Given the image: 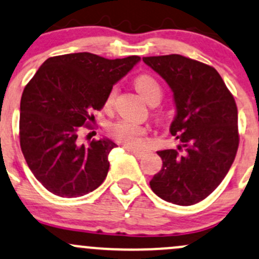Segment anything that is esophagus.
<instances>
[{
	"label": "esophagus",
	"instance_id": "esophagus-1",
	"mask_svg": "<svg viewBox=\"0 0 259 259\" xmlns=\"http://www.w3.org/2000/svg\"><path fill=\"white\" fill-rule=\"evenodd\" d=\"M125 149L127 150L129 152L134 153L135 156H138V157H143V156L146 153L145 150H141V149H136V147H130V146H125Z\"/></svg>",
	"mask_w": 259,
	"mask_h": 259
}]
</instances>
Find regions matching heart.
Segmentation results:
<instances>
[{
  "mask_svg": "<svg viewBox=\"0 0 259 259\" xmlns=\"http://www.w3.org/2000/svg\"><path fill=\"white\" fill-rule=\"evenodd\" d=\"M135 87L139 91L143 98L149 104L160 102L162 98V90L161 83L157 78H155L151 75H140L135 79ZM116 97V88H112L110 92L108 93L106 99V107L112 108L114 104ZM108 133L115 139L119 143H123L129 146H139L143 141V138L146 135L147 127L144 125L135 123V121L126 120V119H120L112 123L108 126Z\"/></svg>",
  "mask_w": 259,
  "mask_h": 259,
  "instance_id": "b5f03b06",
  "label": "heart"
}]
</instances>
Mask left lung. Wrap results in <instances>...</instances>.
Returning a JSON list of instances; mask_svg holds the SVG:
<instances>
[{
	"instance_id": "obj_1",
	"label": "left lung",
	"mask_w": 259,
	"mask_h": 259,
	"mask_svg": "<svg viewBox=\"0 0 259 259\" xmlns=\"http://www.w3.org/2000/svg\"><path fill=\"white\" fill-rule=\"evenodd\" d=\"M168 83L176 116L169 132L177 150L157 151L162 168L150 181L156 195L168 203L197 204L218 188L238 149L237 107L212 66L186 56L143 58Z\"/></svg>"
}]
</instances>
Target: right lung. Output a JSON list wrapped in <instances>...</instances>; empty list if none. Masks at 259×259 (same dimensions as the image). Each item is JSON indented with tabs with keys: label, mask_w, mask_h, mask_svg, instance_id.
Instances as JSON below:
<instances>
[{
	"label": "right lung",
	"mask_w": 259,
	"mask_h": 259,
	"mask_svg": "<svg viewBox=\"0 0 259 259\" xmlns=\"http://www.w3.org/2000/svg\"><path fill=\"white\" fill-rule=\"evenodd\" d=\"M140 56L102 58L91 53L49 58L25 86L21 98L19 143L28 167L53 194L77 198L106 180L109 139L78 144L81 126L95 120L108 93Z\"/></svg>",
	"instance_id": "1"
}]
</instances>
